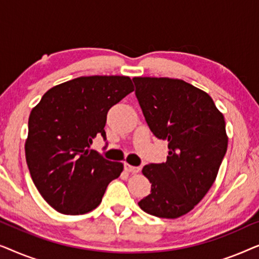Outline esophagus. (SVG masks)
<instances>
[{
	"instance_id": "34e87169",
	"label": "esophagus",
	"mask_w": 259,
	"mask_h": 259,
	"mask_svg": "<svg viewBox=\"0 0 259 259\" xmlns=\"http://www.w3.org/2000/svg\"><path fill=\"white\" fill-rule=\"evenodd\" d=\"M125 169L127 172L131 173H138L140 171V167H137V166H131L128 164H125Z\"/></svg>"
}]
</instances>
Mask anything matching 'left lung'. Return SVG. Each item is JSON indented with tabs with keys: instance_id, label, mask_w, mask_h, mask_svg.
I'll list each match as a JSON object with an SVG mask.
<instances>
[{
	"instance_id": "8db88e82",
	"label": "left lung",
	"mask_w": 259,
	"mask_h": 259,
	"mask_svg": "<svg viewBox=\"0 0 259 259\" xmlns=\"http://www.w3.org/2000/svg\"><path fill=\"white\" fill-rule=\"evenodd\" d=\"M150 130L167 140V160L144 166L151 193L138 205L148 214L175 219L189 213L217 178L228 150L224 115L206 92L169 77H133Z\"/></svg>"
}]
</instances>
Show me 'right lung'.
Here are the masks:
<instances>
[{
    "label": "right lung",
    "mask_w": 259,
    "mask_h": 259,
    "mask_svg": "<svg viewBox=\"0 0 259 259\" xmlns=\"http://www.w3.org/2000/svg\"><path fill=\"white\" fill-rule=\"evenodd\" d=\"M134 91L128 76H80L46 92L31 109L24 145L31 179L60 213L83 214L99 206L123 165L90 150L106 140L109 108Z\"/></svg>",
    "instance_id": "right-lung-1"
}]
</instances>
